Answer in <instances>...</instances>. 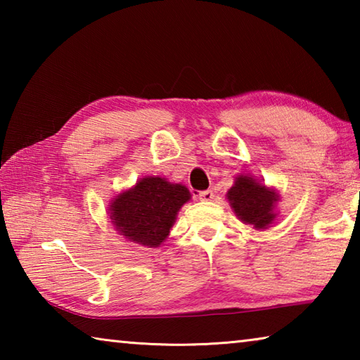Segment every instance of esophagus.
<instances>
[{
	"label": "esophagus",
	"mask_w": 360,
	"mask_h": 360,
	"mask_svg": "<svg viewBox=\"0 0 360 360\" xmlns=\"http://www.w3.org/2000/svg\"><path fill=\"white\" fill-rule=\"evenodd\" d=\"M198 198L202 200V202H211L212 198H214V192L208 188V191H202L198 193Z\"/></svg>",
	"instance_id": "1"
}]
</instances>
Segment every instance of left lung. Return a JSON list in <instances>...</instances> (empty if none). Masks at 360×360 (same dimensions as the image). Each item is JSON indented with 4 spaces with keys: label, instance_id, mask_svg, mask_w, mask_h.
Masks as SVG:
<instances>
[{
    "label": "left lung",
    "instance_id": "left-lung-1",
    "mask_svg": "<svg viewBox=\"0 0 360 360\" xmlns=\"http://www.w3.org/2000/svg\"><path fill=\"white\" fill-rule=\"evenodd\" d=\"M227 200L236 217L257 230L270 227L278 216L275 211L278 192L249 174H240L235 179L227 192Z\"/></svg>",
    "mask_w": 360,
    "mask_h": 360
}]
</instances>
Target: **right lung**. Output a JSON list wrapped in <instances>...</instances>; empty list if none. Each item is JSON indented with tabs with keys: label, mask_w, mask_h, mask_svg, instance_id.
Instances as JSON below:
<instances>
[{
	"label": "right lung",
	"mask_w": 360,
	"mask_h": 360,
	"mask_svg": "<svg viewBox=\"0 0 360 360\" xmlns=\"http://www.w3.org/2000/svg\"><path fill=\"white\" fill-rule=\"evenodd\" d=\"M188 200L191 192L186 186L146 176L109 203V219L129 241L158 248L168 238L178 211Z\"/></svg>",
	"instance_id": "add662e5"
}]
</instances>
